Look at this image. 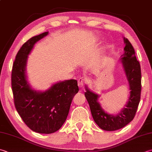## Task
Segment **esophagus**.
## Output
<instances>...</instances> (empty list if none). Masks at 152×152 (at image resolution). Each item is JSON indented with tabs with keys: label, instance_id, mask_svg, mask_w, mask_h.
I'll return each instance as SVG.
<instances>
[{
	"label": "esophagus",
	"instance_id": "34e87169",
	"mask_svg": "<svg viewBox=\"0 0 152 152\" xmlns=\"http://www.w3.org/2000/svg\"><path fill=\"white\" fill-rule=\"evenodd\" d=\"M86 82V78H85V77H81V78H80L78 80L79 88H83V86H84Z\"/></svg>",
	"mask_w": 152,
	"mask_h": 152
}]
</instances>
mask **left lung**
Wrapping results in <instances>:
<instances>
[{"mask_svg": "<svg viewBox=\"0 0 152 152\" xmlns=\"http://www.w3.org/2000/svg\"><path fill=\"white\" fill-rule=\"evenodd\" d=\"M124 53L121 58L123 68L129 83L130 96L126 105L117 115L107 113L103 111L97 99L99 96L91 91L86 86L84 93L90 105L92 117L101 129L107 131H114L127 125L134 118L140 101L141 95V68L136 59L135 50L127 38H124Z\"/></svg>", "mask_w": 152, "mask_h": 152, "instance_id": "1", "label": "left lung"}]
</instances>
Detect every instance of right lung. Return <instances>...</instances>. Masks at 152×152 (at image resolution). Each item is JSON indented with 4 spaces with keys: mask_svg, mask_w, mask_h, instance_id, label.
<instances>
[{
    "mask_svg": "<svg viewBox=\"0 0 152 152\" xmlns=\"http://www.w3.org/2000/svg\"><path fill=\"white\" fill-rule=\"evenodd\" d=\"M48 34L44 32L29 39L18 50L11 75L14 105L23 121L33 131L51 134L66 121L75 94L79 91L76 80L59 82L43 92L32 90L26 76L28 55L35 43Z\"/></svg>",
    "mask_w": 152,
    "mask_h": 152,
    "instance_id": "add662e5",
    "label": "right lung"
}]
</instances>
